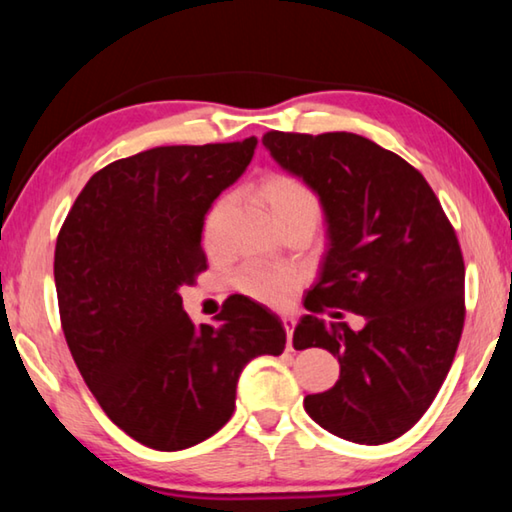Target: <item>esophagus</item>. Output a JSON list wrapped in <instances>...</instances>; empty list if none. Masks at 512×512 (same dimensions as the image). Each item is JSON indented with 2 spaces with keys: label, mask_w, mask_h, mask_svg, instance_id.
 <instances>
[{
  "label": "esophagus",
  "mask_w": 512,
  "mask_h": 512,
  "mask_svg": "<svg viewBox=\"0 0 512 512\" xmlns=\"http://www.w3.org/2000/svg\"><path fill=\"white\" fill-rule=\"evenodd\" d=\"M282 325H284V332H287V348H291V336H293V327H296V318L282 316Z\"/></svg>",
  "instance_id": "esophagus-1"
}]
</instances>
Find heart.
Instances as JSON below:
<instances>
[{
    "mask_svg": "<svg viewBox=\"0 0 512 512\" xmlns=\"http://www.w3.org/2000/svg\"><path fill=\"white\" fill-rule=\"evenodd\" d=\"M257 196L262 198L277 228L291 223L316 225L320 219V201L316 194L305 183L287 176V173H268L266 178L259 180ZM223 210L225 203H219L207 216L203 230L205 246L214 244L216 225L221 221ZM235 287L246 296L264 302V305L282 307L296 289V277L284 271H268L262 266H246L237 273Z\"/></svg>",
    "mask_w": 512,
    "mask_h": 512,
    "instance_id": "1",
    "label": "heart"
}]
</instances>
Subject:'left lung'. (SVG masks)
<instances>
[{"label": "left lung", "mask_w": 512, "mask_h": 512, "mask_svg": "<svg viewBox=\"0 0 512 512\" xmlns=\"http://www.w3.org/2000/svg\"><path fill=\"white\" fill-rule=\"evenodd\" d=\"M271 158L318 196L327 250L293 332V348H325L339 381L305 411L334 436L391 443L429 409L452 368L465 320V266L452 223L418 169L354 133L262 137ZM367 325L325 324V308Z\"/></svg>", "instance_id": "obj_1"}]
</instances>
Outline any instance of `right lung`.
<instances>
[{
    "mask_svg": "<svg viewBox=\"0 0 512 512\" xmlns=\"http://www.w3.org/2000/svg\"><path fill=\"white\" fill-rule=\"evenodd\" d=\"M257 137L158 146L94 173L58 232L54 277L69 352L101 409L151 449L214 436L259 354H282V320L246 296L194 325L178 289L205 271V214L253 160Z\"/></svg>",
    "mask_w": 512,
    "mask_h": 512,
    "instance_id": "1",
    "label": "right lung"
}]
</instances>
